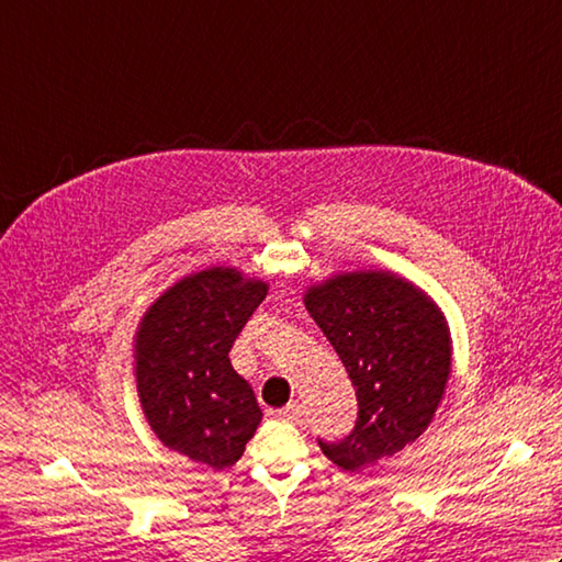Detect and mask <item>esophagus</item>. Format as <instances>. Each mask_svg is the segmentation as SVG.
Returning a JSON list of instances; mask_svg holds the SVG:
<instances>
[{"label": "esophagus", "mask_w": 562, "mask_h": 562, "mask_svg": "<svg viewBox=\"0 0 562 562\" xmlns=\"http://www.w3.org/2000/svg\"><path fill=\"white\" fill-rule=\"evenodd\" d=\"M274 415L282 417V420H288V423H300L304 413H302V405L296 403V401H292L288 408H282V411H278Z\"/></svg>", "instance_id": "esophagus-1"}]
</instances>
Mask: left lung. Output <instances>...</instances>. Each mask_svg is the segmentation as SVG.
I'll return each instance as SVG.
<instances>
[{
	"mask_svg": "<svg viewBox=\"0 0 562 562\" xmlns=\"http://www.w3.org/2000/svg\"><path fill=\"white\" fill-rule=\"evenodd\" d=\"M304 306L348 369L360 403L352 432L318 441L345 471L389 459L432 423L451 374L447 316L391 270H350L308 284Z\"/></svg>",
	"mask_w": 562,
	"mask_h": 562,
	"instance_id": "obj_1",
	"label": "left lung"
}]
</instances>
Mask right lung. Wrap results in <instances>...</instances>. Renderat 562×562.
I'll use <instances>...</instances> for the list:
<instances>
[{
    "mask_svg": "<svg viewBox=\"0 0 562 562\" xmlns=\"http://www.w3.org/2000/svg\"><path fill=\"white\" fill-rule=\"evenodd\" d=\"M266 294L268 282L256 274L212 266L164 290L135 333L133 374L151 432L214 471L241 459L262 420L229 350Z\"/></svg>",
    "mask_w": 562,
    "mask_h": 562,
    "instance_id": "obj_1",
    "label": "right lung"
}]
</instances>
